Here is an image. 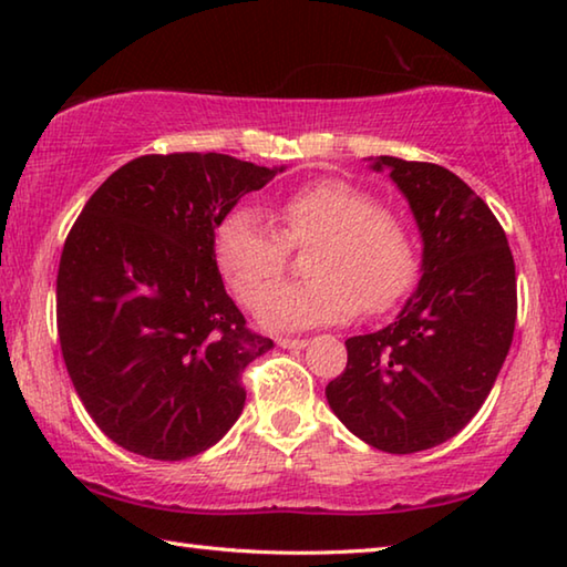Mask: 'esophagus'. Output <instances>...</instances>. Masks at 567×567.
Listing matches in <instances>:
<instances>
[{
	"mask_svg": "<svg viewBox=\"0 0 567 567\" xmlns=\"http://www.w3.org/2000/svg\"><path fill=\"white\" fill-rule=\"evenodd\" d=\"M277 344H280V348H285V350H302V348H307V340H302V338H280V340H277Z\"/></svg>",
	"mask_w": 567,
	"mask_h": 567,
	"instance_id": "obj_1",
	"label": "esophagus"
}]
</instances>
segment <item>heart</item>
Masks as SVG:
<instances>
[{"instance_id": "1", "label": "heart", "mask_w": 567, "mask_h": 567, "mask_svg": "<svg viewBox=\"0 0 567 567\" xmlns=\"http://www.w3.org/2000/svg\"><path fill=\"white\" fill-rule=\"evenodd\" d=\"M277 229L260 209L239 205L215 233V260L239 302L255 305L280 280L290 247H310L312 280L267 292L257 318L270 330H307L382 312L415 280L417 257L405 219L344 179L310 182L277 205Z\"/></svg>"}]
</instances>
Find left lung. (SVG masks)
I'll use <instances>...</instances> for the list:
<instances>
[{"label": "left lung", "instance_id": "1", "mask_svg": "<svg viewBox=\"0 0 567 567\" xmlns=\"http://www.w3.org/2000/svg\"><path fill=\"white\" fill-rule=\"evenodd\" d=\"M410 203L422 277L398 320L348 342L324 395L342 425L382 453L410 455L457 435L491 395L517 318L515 262L483 199L433 162L372 159Z\"/></svg>", "mask_w": 567, "mask_h": 567}]
</instances>
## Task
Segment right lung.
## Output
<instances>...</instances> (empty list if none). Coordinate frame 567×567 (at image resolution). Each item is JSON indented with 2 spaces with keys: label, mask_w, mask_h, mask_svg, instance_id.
I'll return each instance as SVG.
<instances>
[{
  "label": "right lung",
  "mask_w": 567,
  "mask_h": 567,
  "mask_svg": "<svg viewBox=\"0 0 567 567\" xmlns=\"http://www.w3.org/2000/svg\"><path fill=\"white\" fill-rule=\"evenodd\" d=\"M280 169L217 152L145 155L87 199L56 272L62 358L84 410L130 453L185 460L245 408L243 372L272 348L225 292L215 229Z\"/></svg>",
  "instance_id": "1"
}]
</instances>
